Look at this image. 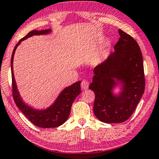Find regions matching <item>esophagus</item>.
I'll list each match as a JSON object with an SVG mask.
<instances>
[{"label": "esophagus", "mask_w": 159, "mask_h": 159, "mask_svg": "<svg viewBox=\"0 0 159 159\" xmlns=\"http://www.w3.org/2000/svg\"><path fill=\"white\" fill-rule=\"evenodd\" d=\"M81 86L82 89H84V90L87 89L88 87H89V81H87L86 80H83V81H81Z\"/></svg>", "instance_id": "obj_1"}]
</instances>
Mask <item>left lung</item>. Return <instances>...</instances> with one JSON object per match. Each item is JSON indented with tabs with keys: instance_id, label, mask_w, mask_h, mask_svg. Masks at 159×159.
<instances>
[{
	"instance_id": "obj_1",
	"label": "left lung",
	"mask_w": 159,
	"mask_h": 159,
	"mask_svg": "<svg viewBox=\"0 0 159 159\" xmlns=\"http://www.w3.org/2000/svg\"><path fill=\"white\" fill-rule=\"evenodd\" d=\"M120 39L103 63L94 67L92 83L93 111L98 120L106 123L126 121L135 111L144 94L145 79L143 58L139 46L131 36L119 29ZM120 84L121 92L113 90Z\"/></svg>"
}]
</instances>
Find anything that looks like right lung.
I'll return each mask as SVG.
<instances>
[{
	"label": "right lung",
	"mask_w": 159,
	"mask_h": 159,
	"mask_svg": "<svg viewBox=\"0 0 159 159\" xmlns=\"http://www.w3.org/2000/svg\"><path fill=\"white\" fill-rule=\"evenodd\" d=\"M51 29L42 30V31H30L25 37L21 39L14 48L12 55L11 59V78H12V94L16 106L23 113L29 121H31L34 125L39 128H56L61 125L67 121L70 114L71 106L73 105L74 100L81 93V82L78 81L74 83L62 90L55 102L52 105L45 109H35L31 106L26 105L25 102L22 99L20 94L18 91L17 84H16L15 77L13 73V60L14 55L17 46L21 43L22 41L31 37L34 35H44L51 33Z\"/></svg>",
	"instance_id": "add662e5"
}]
</instances>
